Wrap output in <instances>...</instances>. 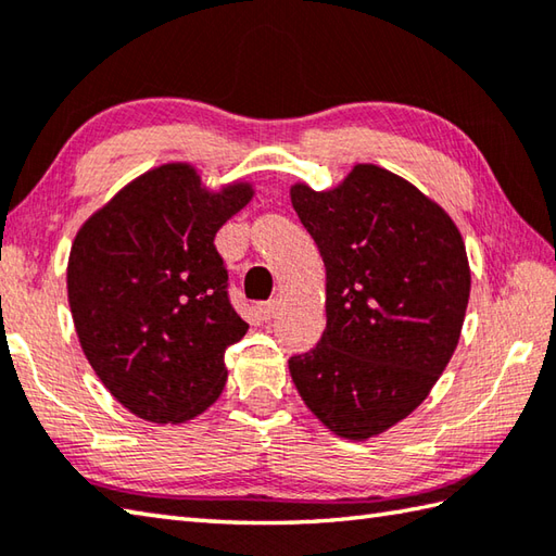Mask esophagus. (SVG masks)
<instances>
[{
  "mask_svg": "<svg viewBox=\"0 0 556 556\" xmlns=\"http://www.w3.org/2000/svg\"><path fill=\"white\" fill-rule=\"evenodd\" d=\"M279 313V301L271 299L267 303H260V315H263V320H271Z\"/></svg>",
  "mask_w": 556,
  "mask_h": 556,
  "instance_id": "1",
  "label": "esophagus"
}]
</instances>
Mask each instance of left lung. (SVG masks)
Instances as JSON below:
<instances>
[{"mask_svg": "<svg viewBox=\"0 0 556 556\" xmlns=\"http://www.w3.org/2000/svg\"><path fill=\"white\" fill-rule=\"evenodd\" d=\"M320 248L327 327L289 361L325 428L363 442L410 416L452 361L470 296L466 243L442 205L377 164L327 191L291 186Z\"/></svg>", "mask_w": 556, "mask_h": 556, "instance_id": "8db88e82", "label": "left lung"}]
</instances>
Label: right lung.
<instances>
[{"label":"right lung","mask_w":556,"mask_h":556,"mask_svg":"<svg viewBox=\"0 0 556 556\" xmlns=\"http://www.w3.org/2000/svg\"><path fill=\"white\" fill-rule=\"evenodd\" d=\"M255 195L251 181L205 186L191 162L128 181L83 222L66 291L92 370L134 416L193 420L227 384L224 351L245 332L215 248L222 224Z\"/></svg>","instance_id":"add662e5"}]
</instances>
